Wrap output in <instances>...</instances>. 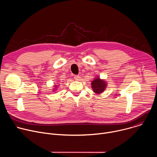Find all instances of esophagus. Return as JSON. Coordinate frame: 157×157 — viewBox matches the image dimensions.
<instances>
[{"label":"esophagus","instance_id":"1","mask_svg":"<svg viewBox=\"0 0 157 157\" xmlns=\"http://www.w3.org/2000/svg\"><path fill=\"white\" fill-rule=\"evenodd\" d=\"M74 78H75V80H76V81H78V80H79V79H80V76H79V75H75Z\"/></svg>","mask_w":157,"mask_h":157}]
</instances>
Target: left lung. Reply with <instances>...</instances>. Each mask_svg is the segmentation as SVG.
Here are the masks:
<instances>
[{
	"label": "left lung",
	"instance_id": "8db88e82",
	"mask_svg": "<svg viewBox=\"0 0 157 157\" xmlns=\"http://www.w3.org/2000/svg\"><path fill=\"white\" fill-rule=\"evenodd\" d=\"M92 88L94 93L97 94H100L102 93L106 88V83L104 80L100 79V78H95L92 82Z\"/></svg>",
	"mask_w": 157,
	"mask_h": 157
}]
</instances>
